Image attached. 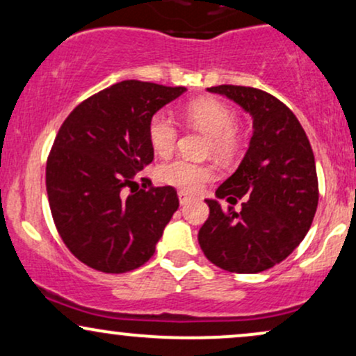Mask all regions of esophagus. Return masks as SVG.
Returning a JSON list of instances; mask_svg holds the SVG:
<instances>
[{
    "label": "esophagus",
    "mask_w": 356,
    "mask_h": 356,
    "mask_svg": "<svg viewBox=\"0 0 356 356\" xmlns=\"http://www.w3.org/2000/svg\"><path fill=\"white\" fill-rule=\"evenodd\" d=\"M177 195H179V201H181V204H186V202L191 201V195L187 194L186 191H179Z\"/></svg>",
    "instance_id": "esophagus-1"
}]
</instances>
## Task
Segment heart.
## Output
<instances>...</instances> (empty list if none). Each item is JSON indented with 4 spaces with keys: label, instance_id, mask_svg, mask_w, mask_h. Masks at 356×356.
<instances>
[{
    "label": "heart",
    "instance_id": "heart-1",
    "mask_svg": "<svg viewBox=\"0 0 356 356\" xmlns=\"http://www.w3.org/2000/svg\"><path fill=\"white\" fill-rule=\"evenodd\" d=\"M186 117L192 125L211 137V150L216 155L229 157L238 150V113L227 104L218 99H197L187 104ZM149 138L159 155L172 152L179 138V127L170 113L157 112L150 118ZM214 175L211 165L197 164L186 157L174 159L157 169V177L162 182L189 192L199 191Z\"/></svg>",
    "mask_w": 356,
    "mask_h": 356
}]
</instances>
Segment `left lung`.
<instances>
[{
  "instance_id": "obj_1",
  "label": "left lung",
  "mask_w": 356,
  "mask_h": 356,
  "mask_svg": "<svg viewBox=\"0 0 356 356\" xmlns=\"http://www.w3.org/2000/svg\"><path fill=\"white\" fill-rule=\"evenodd\" d=\"M252 117V137L238 170L216 191L241 212L206 199L209 218L199 244L212 264L229 273H261L300 246L318 207L314 155L295 113L271 93L239 85L207 88Z\"/></svg>"
}]
</instances>
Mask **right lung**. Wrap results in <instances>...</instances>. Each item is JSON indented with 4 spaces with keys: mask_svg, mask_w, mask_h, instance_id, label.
<instances>
[{
    "mask_svg": "<svg viewBox=\"0 0 356 356\" xmlns=\"http://www.w3.org/2000/svg\"><path fill=\"white\" fill-rule=\"evenodd\" d=\"M186 92L124 80L73 108L47 161V194L56 231L76 259L102 273L145 264L179 207L174 187L134 191L154 161L150 118ZM131 192L126 194V187Z\"/></svg>",
    "mask_w": 356,
    "mask_h": 356,
    "instance_id": "add662e5",
    "label": "right lung"
}]
</instances>
